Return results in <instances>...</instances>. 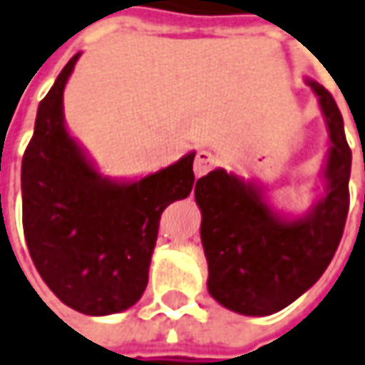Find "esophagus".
<instances>
[{"label":"esophagus","instance_id":"34e87169","mask_svg":"<svg viewBox=\"0 0 365 365\" xmlns=\"http://www.w3.org/2000/svg\"><path fill=\"white\" fill-rule=\"evenodd\" d=\"M215 165H217V158L214 153L207 150H200L195 155V162H193V173H195V178H202L203 173H207Z\"/></svg>","mask_w":365,"mask_h":365}]
</instances>
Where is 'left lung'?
Segmentation results:
<instances>
[{
	"instance_id": "obj_1",
	"label": "left lung",
	"mask_w": 365,
	"mask_h": 365,
	"mask_svg": "<svg viewBox=\"0 0 365 365\" xmlns=\"http://www.w3.org/2000/svg\"><path fill=\"white\" fill-rule=\"evenodd\" d=\"M306 83L318 96L329 135L324 193L306 214L277 212L257 183L224 168L195 183L207 292L242 316L276 314L306 294L326 272L344 234L351 150L331 93L314 79Z\"/></svg>"
}]
</instances>
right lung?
Wrapping results in <instances>:
<instances>
[{"mask_svg": "<svg viewBox=\"0 0 365 365\" xmlns=\"http://www.w3.org/2000/svg\"><path fill=\"white\" fill-rule=\"evenodd\" d=\"M79 56L37 108L21 162L24 234L39 276L66 306L110 316L148 286L160 217L192 192L195 151L141 180L103 178L63 120V89Z\"/></svg>", "mask_w": 365, "mask_h": 365, "instance_id": "add662e5", "label": "right lung"}]
</instances>
